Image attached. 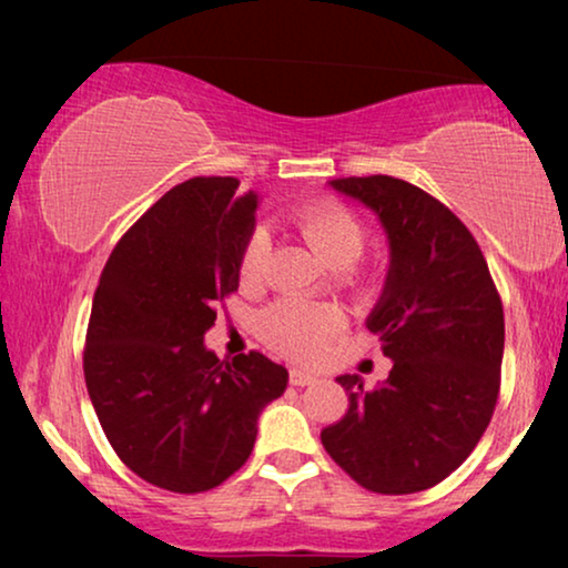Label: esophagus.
I'll list each match as a JSON object with an SVG mask.
<instances>
[{"mask_svg":"<svg viewBox=\"0 0 568 568\" xmlns=\"http://www.w3.org/2000/svg\"><path fill=\"white\" fill-rule=\"evenodd\" d=\"M290 383H292V385H297V387H305V385H313V383H317V375H315V372H307V369L292 367V369H290Z\"/></svg>","mask_w":568,"mask_h":568,"instance_id":"obj_1","label":"esophagus"}]
</instances>
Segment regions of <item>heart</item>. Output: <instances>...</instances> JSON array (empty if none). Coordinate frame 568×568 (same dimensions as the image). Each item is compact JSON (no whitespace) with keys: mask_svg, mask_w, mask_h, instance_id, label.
I'll return each mask as SVG.
<instances>
[{"mask_svg":"<svg viewBox=\"0 0 568 568\" xmlns=\"http://www.w3.org/2000/svg\"><path fill=\"white\" fill-rule=\"evenodd\" d=\"M294 224L313 247L317 258L331 268H348L364 251V227L356 216L333 201H317L300 209ZM268 258L266 232H253L240 255V278L255 284ZM344 328V315L336 307L282 300L261 315V336L268 346L292 359H315L328 341Z\"/></svg>","mask_w":568,"mask_h":568,"instance_id":"obj_1","label":"heart"}]
</instances>
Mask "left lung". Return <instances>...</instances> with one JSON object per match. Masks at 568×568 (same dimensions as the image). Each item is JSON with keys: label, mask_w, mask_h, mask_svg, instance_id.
Returning a JSON list of instances; mask_svg holds the SVG:
<instances>
[{"label": "left lung", "mask_w": 568, "mask_h": 568, "mask_svg": "<svg viewBox=\"0 0 568 568\" xmlns=\"http://www.w3.org/2000/svg\"><path fill=\"white\" fill-rule=\"evenodd\" d=\"M333 191L375 212L390 266L369 333L393 369L375 390L341 375L348 410L321 432L333 460L375 494H416L473 453L499 398L504 310L468 227L400 178H338Z\"/></svg>", "instance_id": "8db88e82"}]
</instances>
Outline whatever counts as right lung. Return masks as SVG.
I'll list each match as a JSON object with an SVG mask.
<instances>
[{"label": "right lung", "mask_w": 568, "mask_h": 568, "mask_svg": "<svg viewBox=\"0 0 568 568\" xmlns=\"http://www.w3.org/2000/svg\"><path fill=\"white\" fill-rule=\"evenodd\" d=\"M237 185L170 189L113 247L92 300L84 383L98 422L139 478L175 494L243 468L261 410L290 383L261 352L222 362L204 344L255 230L258 193Z\"/></svg>", "instance_id": "right-lung-1"}]
</instances>
